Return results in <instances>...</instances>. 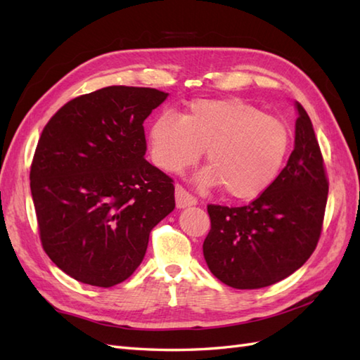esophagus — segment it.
<instances>
[{"mask_svg": "<svg viewBox=\"0 0 360 360\" xmlns=\"http://www.w3.org/2000/svg\"><path fill=\"white\" fill-rule=\"evenodd\" d=\"M174 199H176V207L178 208L191 207V205H196V202H198L196 198L188 195L186 188H182L181 186H176V191H174Z\"/></svg>", "mask_w": 360, "mask_h": 360, "instance_id": "34e87169", "label": "esophagus"}]
</instances>
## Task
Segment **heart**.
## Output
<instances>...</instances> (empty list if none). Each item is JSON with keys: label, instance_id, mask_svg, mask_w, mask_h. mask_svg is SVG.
I'll return each mask as SVG.
<instances>
[{"label": "heart", "instance_id": "1", "mask_svg": "<svg viewBox=\"0 0 360 360\" xmlns=\"http://www.w3.org/2000/svg\"><path fill=\"white\" fill-rule=\"evenodd\" d=\"M148 146L153 162L169 173L195 165L205 150L210 167L195 176L198 186H222L229 198L247 200L262 195L279 176L291 131L285 121L244 99H195L181 116H156Z\"/></svg>", "mask_w": 360, "mask_h": 360}]
</instances>
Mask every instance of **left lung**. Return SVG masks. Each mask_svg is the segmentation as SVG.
<instances>
[{
	"label": "left lung",
	"instance_id": "left-lung-1",
	"mask_svg": "<svg viewBox=\"0 0 360 360\" xmlns=\"http://www.w3.org/2000/svg\"><path fill=\"white\" fill-rule=\"evenodd\" d=\"M295 107V150L271 186L244 207H207L212 229L204 257L229 287L255 290L288 278L319 240L328 181L310 116L299 103Z\"/></svg>",
	"mask_w": 360,
	"mask_h": 360
}]
</instances>
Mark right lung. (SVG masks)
Returning a JSON list of instances; mask_svg holds the SVG:
<instances>
[{"instance_id":"1","label":"right lung","mask_w":360,"mask_h":360,"mask_svg":"<svg viewBox=\"0 0 360 360\" xmlns=\"http://www.w3.org/2000/svg\"><path fill=\"white\" fill-rule=\"evenodd\" d=\"M169 94L110 86L47 122L30 191L43 248L70 278L108 288L133 274L150 231L174 208L173 181L146 161L144 121Z\"/></svg>"}]
</instances>
